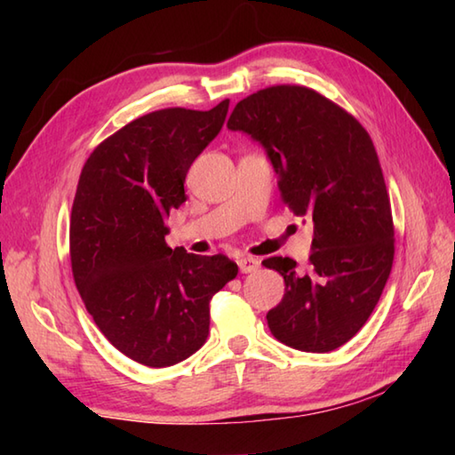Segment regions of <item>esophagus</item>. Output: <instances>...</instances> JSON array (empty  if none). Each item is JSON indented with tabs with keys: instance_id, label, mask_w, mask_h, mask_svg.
<instances>
[{
	"instance_id": "34e87169",
	"label": "esophagus",
	"mask_w": 455,
	"mask_h": 455,
	"mask_svg": "<svg viewBox=\"0 0 455 455\" xmlns=\"http://www.w3.org/2000/svg\"><path fill=\"white\" fill-rule=\"evenodd\" d=\"M236 264H238L240 274H252V272H256V269L259 267V259L250 258V256H240L236 259Z\"/></svg>"
}]
</instances>
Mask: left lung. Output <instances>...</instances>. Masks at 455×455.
<instances>
[{"label": "left lung", "instance_id": "left-lung-1", "mask_svg": "<svg viewBox=\"0 0 455 455\" xmlns=\"http://www.w3.org/2000/svg\"><path fill=\"white\" fill-rule=\"evenodd\" d=\"M227 127L262 144L282 201L313 222L305 272L291 258L262 262L285 282L269 331L295 350L332 352L367 323L393 267L391 203L370 134L324 95L285 84L238 101Z\"/></svg>", "mask_w": 455, "mask_h": 455}]
</instances>
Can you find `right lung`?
Segmentation results:
<instances>
[{"label":"right lung","mask_w":455,"mask_h":455,"mask_svg":"<svg viewBox=\"0 0 455 455\" xmlns=\"http://www.w3.org/2000/svg\"><path fill=\"white\" fill-rule=\"evenodd\" d=\"M228 100L209 111L168 108L131 121L85 160L70 217V262L103 336L131 360L168 367L209 334V303L238 274L222 254L172 250L164 220L186 201L183 181L217 137Z\"/></svg>","instance_id":"1"}]
</instances>
